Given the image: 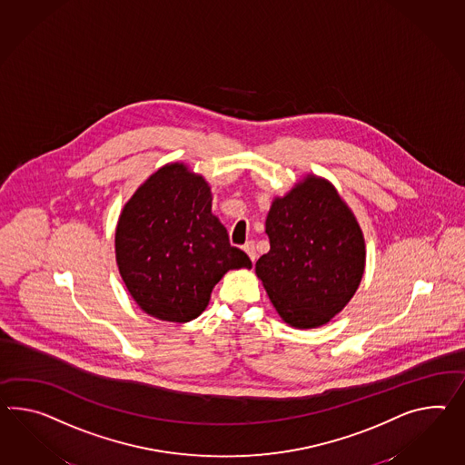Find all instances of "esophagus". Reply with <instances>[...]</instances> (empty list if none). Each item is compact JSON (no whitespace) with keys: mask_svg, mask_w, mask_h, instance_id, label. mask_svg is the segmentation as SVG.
I'll return each instance as SVG.
<instances>
[{"mask_svg":"<svg viewBox=\"0 0 465 465\" xmlns=\"http://www.w3.org/2000/svg\"><path fill=\"white\" fill-rule=\"evenodd\" d=\"M244 251H246V254L250 256L251 262H256L258 254H256V246H254V242H252V241H250V242H246V246H244Z\"/></svg>","mask_w":465,"mask_h":465,"instance_id":"esophagus-1","label":"esophagus"}]
</instances>
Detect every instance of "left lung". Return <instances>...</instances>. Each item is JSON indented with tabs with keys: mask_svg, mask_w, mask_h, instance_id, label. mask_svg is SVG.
I'll return each instance as SVG.
<instances>
[{
	"mask_svg": "<svg viewBox=\"0 0 465 465\" xmlns=\"http://www.w3.org/2000/svg\"><path fill=\"white\" fill-rule=\"evenodd\" d=\"M270 251L256 274L280 317L297 329L332 319L356 293L366 250L358 221L327 180L310 175L266 217Z\"/></svg>",
	"mask_w": 465,
	"mask_h": 465,
	"instance_id": "left-lung-1",
	"label": "left lung"
}]
</instances>
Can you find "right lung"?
Returning <instances> with one entry per match:
<instances>
[{
  "label": "right lung",
  "instance_id": "add662e5",
  "mask_svg": "<svg viewBox=\"0 0 465 465\" xmlns=\"http://www.w3.org/2000/svg\"><path fill=\"white\" fill-rule=\"evenodd\" d=\"M207 182L182 163L160 168L124 205L116 229V262L134 302L160 321L203 313L229 270L251 268L211 214Z\"/></svg>",
  "mask_w": 465,
  "mask_h": 465
}]
</instances>
